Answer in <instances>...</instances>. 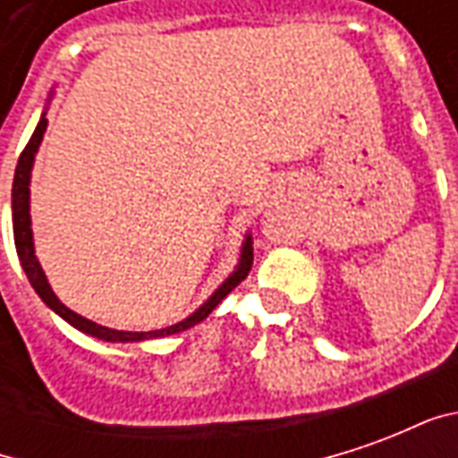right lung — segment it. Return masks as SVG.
Masks as SVG:
<instances>
[{
  "mask_svg": "<svg viewBox=\"0 0 458 458\" xmlns=\"http://www.w3.org/2000/svg\"><path fill=\"white\" fill-rule=\"evenodd\" d=\"M48 120L41 117V122L36 124L34 134H31V140L26 141L24 151H21V157L16 161V171H14V186H12V223H14V242H16V252H19V259H21V267H24L26 277L31 282V287L36 289V294L44 299L48 307L54 309L58 317H64L71 327L81 328L85 334H90V336L103 338V341H122V344H127V341H144V338H161V336H171V334H179V331H186V328L196 327L199 321L208 317L213 309L218 307L223 299L228 297L233 289L238 287L242 279L248 277L250 267H252V245H250V238L245 240V245H242V258H240L238 269L230 275L218 289H216V294L203 304V307L196 311V314H191L189 318H183L179 324H174L169 328H161V331H147V334H131V331H114V328L100 327V324H95V321H88L85 317H78L75 311L65 307L58 301V297L54 294V289L48 287V282H46V275L41 265H38V259L34 255V238H31V216H29V179H31V166H34V154L38 149V144L44 140V131Z\"/></svg>",
  "mask_w": 458,
  "mask_h": 458,
  "instance_id": "add662e5",
  "label": "right lung"
}]
</instances>
